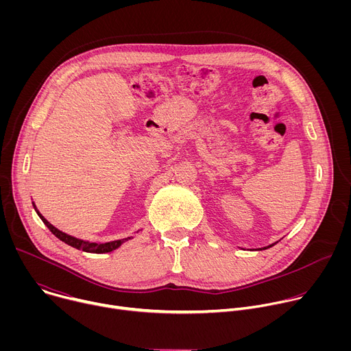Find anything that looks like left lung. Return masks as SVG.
Returning a JSON list of instances; mask_svg holds the SVG:
<instances>
[{"label":"left lung","instance_id":"obj_1","mask_svg":"<svg viewBox=\"0 0 351 351\" xmlns=\"http://www.w3.org/2000/svg\"><path fill=\"white\" fill-rule=\"evenodd\" d=\"M268 247H272V245H268ZM268 247H265V248H268Z\"/></svg>","mask_w":351,"mask_h":351}]
</instances>
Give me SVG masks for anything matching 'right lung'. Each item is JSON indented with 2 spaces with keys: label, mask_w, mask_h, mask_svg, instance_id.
<instances>
[{
  "label": "right lung",
  "mask_w": 351,
  "mask_h": 351,
  "mask_svg": "<svg viewBox=\"0 0 351 351\" xmlns=\"http://www.w3.org/2000/svg\"><path fill=\"white\" fill-rule=\"evenodd\" d=\"M36 208V207H34ZM37 211V210H36ZM38 217L41 218V221L44 222V225L51 230L60 240H62L64 243L77 248V250H82V252H86V253H94V254H103V253H110L112 252V250L118 248L122 243L130 240L132 237H125V239H121V240H114V241H108V243H90V241H84V240H80V239H76L73 236H69L61 230H58L57 228H54L51 223H49L38 211H37Z\"/></svg>",
  "instance_id": "obj_1"
}]
</instances>
